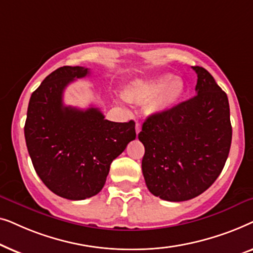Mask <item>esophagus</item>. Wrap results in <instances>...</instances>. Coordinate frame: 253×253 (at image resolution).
Masks as SVG:
<instances>
[{
  "label": "esophagus",
  "instance_id": "1",
  "mask_svg": "<svg viewBox=\"0 0 253 253\" xmlns=\"http://www.w3.org/2000/svg\"><path fill=\"white\" fill-rule=\"evenodd\" d=\"M140 130H141V124L140 123H136V133L137 134L139 133Z\"/></svg>",
  "mask_w": 253,
  "mask_h": 253
}]
</instances>
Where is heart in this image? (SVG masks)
Returning a JSON list of instances; mask_svg holds the SVG:
<instances>
[{"mask_svg": "<svg viewBox=\"0 0 253 253\" xmlns=\"http://www.w3.org/2000/svg\"><path fill=\"white\" fill-rule=\"evenodd\" d=\"M185 86L181 78L170 74H162L148 79H137L124 89V98L129 101L148 100L151 113H161L170 109L184 94Z\"/></svg>", "mask_w": 253, "mask_h": 253, "instance_id": "heart-1", "label": "heart"}]
</instances>
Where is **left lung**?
<instances>
[{
	"instance_id": "8db88e82",
	"label": "left lung",
	"mask_w": 253,
	"mask_h": 253,
	"mask_svg": "<svg viewBox=\"0 0 253 253\" xmlns=\"http://www.w3.org/2000/svg\"><path fill=\"white\" fill-rule=\"evenodd\" d=\"M196 95L148 116L138 134L145 146L141 169L152 195L184 202L206 191L229 154L230 110L227 94L202 67Z\"/></svg>"
}]
</instances>
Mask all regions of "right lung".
Segmentation results:
<instances>
[{
    "mask_svg": "<svg viewBox=\"0 0 253 253\" xmlns=\"http://www.w3.org/2000/svg\"><path fill=\"white\" fill-rule=\"evenodd\" d=\"M89 75L84 67H61L31 95L24 133L37 174L55 195L83 200L101 191L110 165L136 138L133 121L105 120L96 107L64 106L63 92Z\"/></svg>",
    "mask_w": 253,
    "mask_h": 253,
    "instance_id": "right-lung-1",
    "label": "right lung"
}]
</instances>
